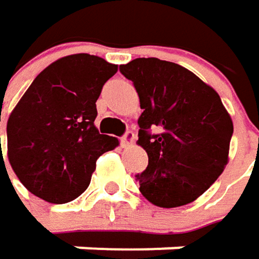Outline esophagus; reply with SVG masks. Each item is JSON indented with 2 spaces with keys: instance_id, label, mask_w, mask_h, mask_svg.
Here are the masks:
<instances>
[{
  "instance_id": "1",
  "label": "esophagus",
  "mask_w": 259,
  "mask_h": 259,
  "mask_svg": "<svg viewBox=\"0 0 259 259\" xmlns=\"http://www.w3.org/2000/svg\"><path fill=\"white\" fill-rule=\"evenodd\" d=\"M134 140H136V134L133 131H126L123 134V137L120 139V143H122V146H131L134 143Z\"/></svg>"
}]
</instances>
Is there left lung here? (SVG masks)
Segmentation results:
<instances>
[{"mask_svg": "<svg viewBox=\"0 0 259 259\" xmlns=\"http://www.w3.org/2000/svg\"><path fill=\"white\" fill-rule=\"evenodd\" d=\"M119 70L133 81L143 110L137 143L149 161L136 175L140 192L163 208L193 202L228 164L234 125L220 96L172 62L136 59Z\"/></svg>", "mask_w": 259, "mask_h": 259, "instance_id": "1", "label": "left lung"}]
</instances>
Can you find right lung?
I'll list each match as a JSON object with an SVG mask.
<instances>
[{
  "instance_id": "obj_1",
  "label": "right lung",
  "mask_w": 259,
  "mask_h": 259,
  "mask_svg": "<svg viewBox=\"0 0 259 259\" xmlns=\"http://www.w3.org/2000/svg\"><path fill=\"white\" fill-rule=\"evenodd\" d=\"M116 72L101 57L73 54L34 78L7 122L9 161L28 192L66 203L89 187L96 160L119 145L95 126L96 101Z\"/></svg>"
}]
</instances>
